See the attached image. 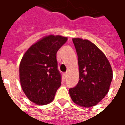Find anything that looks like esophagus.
<instances>
[{
  "mask_svg": "<svg viewBox=\"0 0 125 125\" xmlns=\"http://www.w3.org/2000/svg\"><path fill=\"white\" fill-rule=\"evenodd\" d=\"M63 75H64V77H67V72H66V73H63Z\"/></svg>",
  "mask_w": 125,
  "mask_h": 125,
  "instance_id": "obj_1",
  "label": "esophagus"
}]
</instances>
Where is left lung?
I'll use <instances>...</instances> for the list:
<instances>
[{"label":"left lung","mask_w":125,"mask_h":125,"mask_svg":"<svg viewBox=\"0 0 125 125\" xmlns=\"http://www.w3.org/2000/svg\"><path fill=\"white\" fill-rule=\"evenodd\" d=\"M77 54L80 80L69 94L75 104L92 107L104 99L109 91L113 73L105 54L88 40L73 39Z\"/></svg>","instance_id":"8db88e82"}]
</instances>
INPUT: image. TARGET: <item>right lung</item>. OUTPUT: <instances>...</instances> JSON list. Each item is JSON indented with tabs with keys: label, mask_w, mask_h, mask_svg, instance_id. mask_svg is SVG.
<instances>
[{
	"label": "right lung",
	"mask_w": 125,
	"mask_h": 125,
	"mask_svg": "<svg viewBox=\"0 0 125 125\" xmlns=\"http://www.w3.org/2000/svg\"><path fill=\"white\" fill-rule=\"evenodd\" d=\"M67 41L62 36L50 35L33 44L26 52L20 64L22 90L29 100L45 105L54 99L61 85L56 53Z\"/></svg>",
	"instance_id": "right-lung-1"
}]
</instances>
